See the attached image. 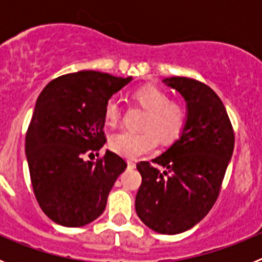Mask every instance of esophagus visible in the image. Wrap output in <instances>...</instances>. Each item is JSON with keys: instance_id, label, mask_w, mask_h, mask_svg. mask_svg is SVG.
Returning <instances> with one entry per match:
<instances>
[{"instance_id": "34e87169", "label": "esophagus", "mask_w": 262, "mask_h": 262, "mask_svg": "<svg viewBox=\"0 0 262 262\" xmlns=\"http://www.w3.org/2000/svg\"><path fill=\"white\" fill-rule=\"evenodd\" d=\"M127 165H128V168L134 169L136 166V164H135V161H133V160H128V161H127Z\"/></svg>"}]
</instances>
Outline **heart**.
<instances>
[{
	"mask_svg": "<svg viewBox=\"0 0 262 262\" xmlns=\"http://www.w3.org/2000/svg\"><path fill=\"white\" fill-rule=\"evenodd\" d=\"M133 98L147 110L142 133L119 131L108 139L111 151L127 159H136L149 154L156 148L157 136L163 144L174 142L181 135L186 123V110L180 102L169 101L165 90L155 85H144L133 92ZM120 118L117 99H108L105 105V119L108 126H114ZM155 135L157 136H154Z\"/></svg>",
	"mask_w": 262,
	"mask_h": 262,
	"instance_id": "1",
	"label": "heart"
}]
</instances>
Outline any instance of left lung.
<instances>
[{"instance_id": "left-lung-1", "label": "left lung", "mask_w": 262, "mask_h": 262, "mask_svg": "<svg viewBox=\"0 0 262 262\" xmlns=\"http://www.w3.org/2000/svg\"><path fill=\"white\" fill-rule=\"evenodd\" d=\"M163 82L186 102V123L180 138L152 163L136 165L142 185L135 200L140 221L151 230L176 235L190 230L209 214L232 157L235 135L226 107L214 90L187 77Z\"/></svg>"}]
</instances>
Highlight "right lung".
Listing matches in <instances>:
<instances>
[{
	"label": "right lung",
	"mask_w": 262,
	"mask_h": 262,
	"mask_svg": "<svg viewBox=\"0 0 262 262\" xmlns=\"http://www.w3.org/2000/svg\"><path fill=\"white\" fill-rule=\"evenodd\" d=\"M131 80L81 71L55 78L39 94L27 129L26 157L36 201L55 223L82 227L105 210L127 164L111 151L97 163L84 155L103 147L106 102Z\"/></svg>",
	"instance_id": "obj_1"
}]
</instances>
